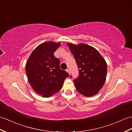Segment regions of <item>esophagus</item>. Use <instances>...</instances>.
<instances>
[{"label":"esophagus","mask_w":132,"mask_h":132,"mask_svg":"<svg viewBox=\"0 0 132 132\" xmlns=\"http://www.w3.org/2000/svg\"><path fill=\"white\" fill-rule=\"evenodd\" d=\"M66 71L67 72H68L69 73V74H70V69H66Z\"/></svg>","instance_id":"obj_1"}]
</instances>
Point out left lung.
<instances>
[{"mask_svg":"<svg viewBox=\"0 0 132 132\" xmlns=\"http://www.w3.org/2000/svg\"><path fill=\"white\" fill-rule=\"evenodd\" d=\"M67 44L75 58L79 71V77L73 80L76 90L86 97L97 94L106 81L105 60L90 45L84 43Z\"/></svg>","mask_w":132,"mask_h":132,"instance_id":"1","label":"left lung"}]
</instances>
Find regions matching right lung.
<instances>
[{
	"label": "right lung",
	"mask_w": 132,
	"mask_h": 132,
	"mask_svg": "<svg viewBox=\"0 0 132 132\" xmlns=\"http://www.w3.org/2000/svg\"><path fill=\"white\" fill-rule=\"evenodd\" d=\"M60 43L47 42L36 47L26 63V72L31 87L38 94L50 97L62 88L69 74L60 69V60L54 53Z\"/></svg>",
	"instance_id": "right-lung-1"
}]
</instances>
